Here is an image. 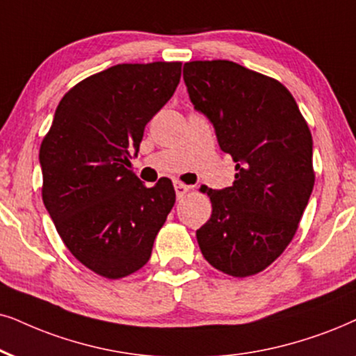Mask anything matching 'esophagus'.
I'll use <instances>...</instances> for the list:
<instances>
[{
  "instance_id": "1",
  "label": "esophagus",
  "mask_w": 356,
  "mask_h": 356,
  "mask_svg": "<svg viewBox=\"0 0 356 356\" xmlns=\"http://www.w3.org/2000/svg\"><path fill=\"white\" fill-rule=\"evenodd\" d=\"M174 188H175V195H177V199H182V197L191 191V187L182 182H174Z\"/></svg>"
}]
</instances>
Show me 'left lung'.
Wrapping results in <instances>:
<instances>
[{"label":"left lung","instance_id":"8db88e82","mask_svg":"<svg viewBox=\"0 0 356 356\" xmlns=\"http://www.w3.org/2000/svg\"><path fill=\"white\" fill-rule=\"evenodd\" d=\"M188 98L235 163L233 186L207 188L211 217L197 230L213 268L246 277L289 245L314 188L312 136L289 90L230 60L184 65Z\"/></svg>","mask_w":356,"mask_h":356}]
</instances>
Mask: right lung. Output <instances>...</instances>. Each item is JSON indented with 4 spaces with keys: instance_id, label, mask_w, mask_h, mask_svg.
Returning <instances> with one entry per match:
<instances>
[{
    "instance_id": "add662e5",
    "label": "right lung",
    "mask_w": 356,
    "mask_h": 356,
    "mask_svg": "<svg viewBox=\"0 0 356 356\" xmlns=\"http://www.w3.org/2000/svg\"><path fill=\"white\" fill-rule=\"evenodd\" d=\"M181 67L118 64L82 80L58 103L40 145L44 205L70 253L103 277L145 266L174 207L169 179L145 187L128 165L146 124L174 95Z\"/></svg>"
}]
</instances>
